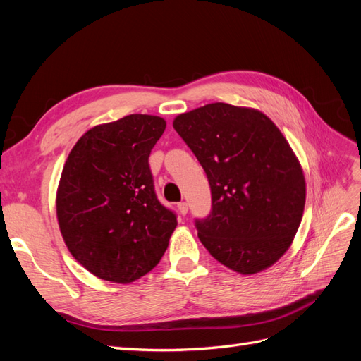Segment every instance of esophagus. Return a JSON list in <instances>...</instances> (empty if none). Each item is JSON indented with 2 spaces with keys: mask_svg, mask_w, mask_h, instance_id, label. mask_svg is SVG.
I'll return each mask as SVG.
<instances>
[{
  "mask_svg": "<svg viewBox=\"0 0 361 361\" xmlns=\"http://www.w3.org/2000/svg\"><path fill=\"white\" fill-rule=\"evenodd\" d=\"M178 211H179L180 215H187V214H188V204L185 203V202H180V203L178 204Z\"/></svg>",
  "mask_w": 361,
  "mask_h": 361,
  "instance_id": "1",
  "label": "esophagus"
}]
</instances>
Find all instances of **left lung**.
<instances>
[{"instance_id": "left-lung-1", "label": "left lung", "mask_w": 361, "mask_h": 361, "mask_svg": "<svg viewBox=\"0 0 361 361\" xmlns=\"http://www.w3.org/2000/svg\"><path fill=\"white\" fill-rule=\"evenodd\" d=\"M173 128L211 185L212 211L195 221L220 264L251 276L289 250L305 204V179L288 140L255 108L207 104L179 114Z\"/></svg>"}]
</instances>
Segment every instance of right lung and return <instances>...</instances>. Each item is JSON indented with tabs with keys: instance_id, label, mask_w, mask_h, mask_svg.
Listing matches in <instances>:
<instances>
[{
	"instance_id": "add662e5",
	"label": "right lung",
	"mask_w": 361,
	"mask_h": 361,
	"mask_svg": "<svg viewBox=\"0 0 361 361\" xmlns=\"http://www.w3.org/2000/svg\"><path fill=\"white\" fill-rule=\"evenodd\" d=\"M166 120L129 114L96 125L64 162L56 207L76 262L97 279L128 285L154 269L178 226L154 190L149 155Z\"/></svg>"
}]
</instances>
